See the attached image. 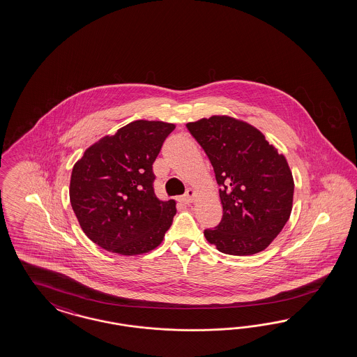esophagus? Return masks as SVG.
Instances as JSON below:
<instances>
[{"instance_id":"obj_1","label":"esophagus","mask_w":357,"mask_h":357,"mask_svg":"<svg viewBox=\"0 0 357 357\" xmlns=\"http://www.w3.org/2000/svg\"><path fill=\"white\" fill-rule=\"evenodd\" d=\"M195 196H196V191L192 190V188H188V190L185 191V194L181 197V202L184 203V204H190V203L194 202Z\"/></svg>"}]
</instances>
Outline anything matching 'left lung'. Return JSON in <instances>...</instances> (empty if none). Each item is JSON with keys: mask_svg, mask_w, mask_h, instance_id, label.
<instances>
[{"mask_svg": "<svg viewBox=\"0 0 357 357\" xmlns=\"http://www.w3.org/2000/svg\"><path fill=\"white\" fill-rule=\"evenodd\" d=\"M216 174L222 220L204 230L206 241L229 255L267 249L292 212L294 182L284 154L258 128L227 115L185 124Z\"/></svg>", "mask_w": 357, "mask_h": 357, "instance_id": "left-lung-1", "label": "left lung"}]
</instances>
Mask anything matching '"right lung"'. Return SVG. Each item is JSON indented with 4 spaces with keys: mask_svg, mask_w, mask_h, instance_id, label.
Segmentation results:
<instances>
[{
    "mask_svg": "<svg viewBox=\"0 0 357 357\" xmlns=\"http://www.w3.org/2000/svg\"><path fill=\"white\" fill-rule=\"evenodd\" d=\"M175 124L136 120L89 146L75 163L69 197L84 233L120 255L161 245L176 213L153 190V163Z\"/></svg>",
    "mask_w": 357,
    "mask_h": 357,
    "instance_id": "obj_1",
    "label": "right lung"
}]
</instances>
